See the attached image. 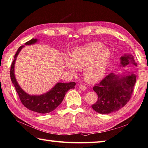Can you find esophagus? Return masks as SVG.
<instances>
[{
  "label": "esophagus",
  "mask_w": 148,
  "mask_h": 148,
  "mask_svg": "<svg viewBox=\"0 0 148 148\" xmlns=\"http://www.w3.org/2000/svg\"><path fill=\"white\" fill-rule=\"evenodd\" d=\"M79 88L81 90H86L87 87L84 85H79Z\"/></svg>",
  "instance_id": "34e87169"
}]
</instances>
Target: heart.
Instances as JSON below:
<instances>
[{
  "label": "heart",
  "mask_w": 148,
  "mask_h": 148,
  "mask_svg": "<svg viewBox=\"0 0 148 148\" xmlns=\"http://www.w3.org/2000/svg\"><path fill=\"white\" fill-rule=\"evenodd\" d=\"M110 57L109 49L104 47L101 42H94L75 49L71 52V59L65 56L64 63L65 68L71 74H77L78 70L84 68V74L86 79L96 82L106 75Z\"/></svg>",
  "instance_id": "heart-1"
}]
</instances>
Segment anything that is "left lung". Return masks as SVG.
I'll return each instance as SVG.
<instances>
[{"label":"left lung","instance_id":"1","mask_svg":"<svg viewBox=\"0 0 148 148\" xmlns=\"http://www.w3.org/2000/svg\"><path fill=\"white\" fill-rule=\"evenodd\" d=\"M130 64L137 66L132 54H125L121 56V67ZM136 82V75L129 71L107 75L93 87L98 99L96 103L92 105V108L101 114H109L119 110L130 100Z\"/></svg>","mask_w":148,"mask_h":148}]
</instances>
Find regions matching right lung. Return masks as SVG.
I'll return each mask as SVG.
<instances>
[{"label":"right lung","mask_w":148,"mask_h":148,"mask_svg":"<svg viewBox=\"0 0 148 148\" xmlns=\"http://www.w3.org/2000/svg\"><path fill=\"white\" fill-rule=\"evenodd\" d=\"M38 39L32 38L26 42V45H32L38 42ZM25 45H21L14 55V59L11 64L10 75L12 82L17 92L19 99L24 106L28 110L36 113L45 114L54 110L63 101L66 93L71 88H74L76 83L58 82L50 90L41 95H30L26 92L19 86L14 75V65L18 55Z\"/></svg>","instance_id":"1"}]
</instances>
